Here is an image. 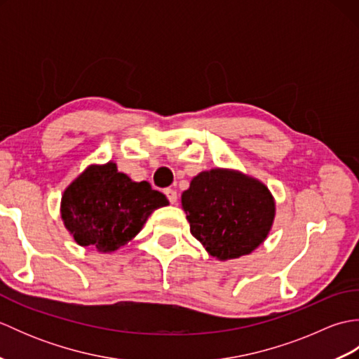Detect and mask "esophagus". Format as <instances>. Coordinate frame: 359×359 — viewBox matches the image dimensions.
Masks as SVG:
<instances>
[{
  "mask_svg": "<svg viewBox=\"0 0 359 359\" xmlns=\"http://www.w3.org/2000/svg\"><path fill=\"white\" fill-rule=\"evenodd\" d=\"M165 194H166V197H168V201H170L172 205L177 202V191H175V189H172V188H166L165 189Z\"/></svg>",
  "mask_w": 359,
  "mask_h": 359,
  "instance_id": "34e87169",
  "label": "esophagus"
}]
</instances>
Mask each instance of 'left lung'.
Instances as JSON below:
<instances>
[{
    "instance_id": "1",
    "label": "left lung",
    "mask_w": 359,
    "mask_h": 359,
    "mask_svg": "<svg viewBox=\"0 0 359 359\" xmlns=\"http://www.w3.org/2000/svg\"><path fill=\"white\" fill-rule=\"evenodd\" d=\"M189 231L217 261L247 256L269 236L276 202L265 184L230 168L193 177L182 193Z\"/></svg>"
}]
</instances>
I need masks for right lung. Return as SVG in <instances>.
Returning <instances> with one entry per match:
<instances>
[{"label":"right lung","mask_w":359,"mask_h":359,"mask_svg":"<svg viewBox=\"0 0 359 359\" xmlns=\"http://www.w3.org/2000/svg\"><path fill=\"white\" fill-rule=\"evenodd\" d=\"M168 203L148 182L131 180L109 160L89 165L66 187L60 215L79 245L109 255L133 241L152 212Z\"/></svg>","instance_id":"right-lung-1"}]
</instances>
